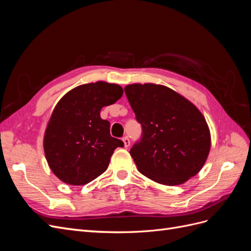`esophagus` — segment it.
Instances as JSON below:
<instances>
[{"mask_svg": "<svg viewBox=\"0 0 251 251\" xmlns=\"http://www.w3.org/2000/svg\"><path fill=\"white\" fill-rule=\"evenodd\" d=\"M123 141H124V144H125V148H128L130 147V139H128V137H126V136H125V137L123 138Z\"/></svg>", "mask_w": 251, "mask_h": 251, "instance_id": "esophagus-1", "label": "esophagus"}]
</instances>
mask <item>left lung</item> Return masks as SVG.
<instances>
[{
    "label": "left lung",
    "mask_w": 251,
    "mask_h": 251,
    "mask_svg": "<svg viewBox=\"0 0 251 251\" xmlns=\"http://www.w3.org/2000/svg\"><path fill=\"white\" fill-rule=\"evenodd\" d=\"M125 92L142 126L130 154L137 170L157 183L180 185L196 176L211 139L203 114L184 96L156 83H132Z\"/></svg>",
    "instance_id": "1"
}]
</instances>
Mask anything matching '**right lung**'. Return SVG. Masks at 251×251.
Instances as JSON below:
<instances>
[{
    "instance_id": "right-lung-1",
    "label": "right lung",
    "mask_w": 251,
    "mask_h": 251,
    "mask_svg": "<svg viewBox=\"0 0 251 251\" xmlns=\"http://www.w3.org/2000/svg\"><path fill=\"white\" fill-rule=\"evenodd\" d=\"M116 83H85L66 93L53 110L44 135L50 170L64 183L85 185L107 171L111 156L124 142L110 134L100 111L123 96Z\"/></svg>"
}]
</instances>
